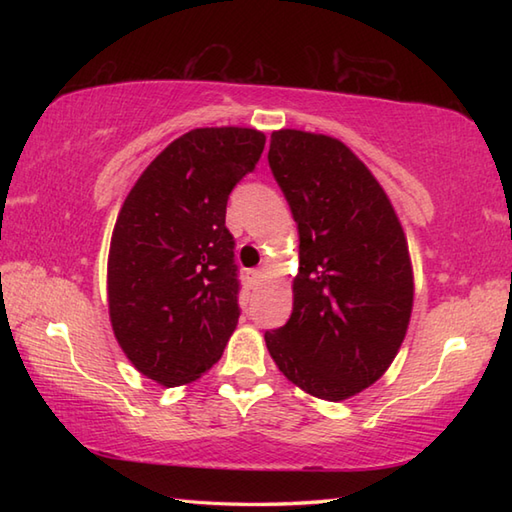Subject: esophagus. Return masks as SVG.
<instances>
[{"instance_id":"1","label":"esophagus","mask_w":512,"mask_h":512,"mask_svg":"<svg viewBox=\"0 0 512 512\" xmlns=\"http://www.w3.org/2000/svg\"><path fill=\"white\" fill-rule=\"evenodd\" d=\"M246 277H248V281H250V286L253 288H257L259 284H262L264 281V270H259V268H253V270H248L246 273Z\"/></svg>"}]
</instances>
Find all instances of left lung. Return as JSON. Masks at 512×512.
<instances>
[{"label": "left lung", "instance_id": "obj_1", "mask_svg": "<svg viewBox=\"0 0 512 512\" xmlns=\"http://www.w3.org/2000/svg\"><path fill=\"white\" fill-rule=\"evenodd\" d=\"M268 165L299 228L284 328L264 334L279 372L339 402L374 385L407 334L413 273L387 193L341 140L279 129Z\"/></svg>", "mask_w": 512, "mask_h": 512}]
</instances>
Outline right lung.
<instances>
[{
  "label": "right lung",
  "mask_w": 512,
  "mask_h": 512,
  "mask_svg": "<svg viewBox=\"0 0 512 512\" xmlns=\"http://www.w3.org/2000/svg\"><path fill=\"white\" fill-rule=\"evenodd\" d=\"M264 145L257 129H191L160 151L118 213L107 259L112 328L132 365L160 385L200 378L235 330L226 202Z\"/></svg>",
  "instance_id": "right-lung-1"
}]
</instances>
